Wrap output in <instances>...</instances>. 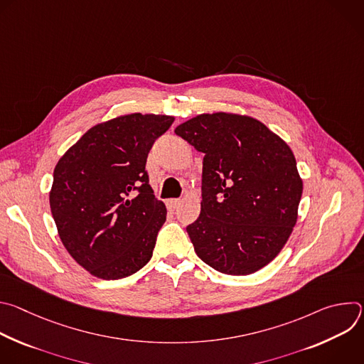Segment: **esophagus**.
Returning <instances> with one entry per match:
<instances>
[{
  "mask_svg": "<svg viewBox=\"0 0 364 364\" xmlns=\"http://www.w3.org/2000/svg\"><path fill=\"white\" fill-rule=\"evenodd\" d=\"M180 204H181V200H180V198H170V200L167 201V207H168V210H171V212L177 210L178 207H180Z\"/></svg>",
  "mask_w": 364,
  "mask_h": 364,
  "instance_id": "1",
  "label": "esophagus"
}]
</instances>
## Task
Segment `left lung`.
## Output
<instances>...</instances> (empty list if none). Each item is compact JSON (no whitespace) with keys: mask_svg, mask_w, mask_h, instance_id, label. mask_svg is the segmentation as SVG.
<instances>
[{"mask_svg":"<svg viewBox=\"0 0 364 364\" xmlns=\"http://www.w3.org/2000/svg\"><path fill=\"white\" fill-rule=\"evenodd\" d=\"M174 132L204 154L201 210L186 228L197 256L226 275L268 265L296 223L302 194L291 148L262 122L223 112Z\"/></svg>","mask_w":364,"mask_h":364,"instance_id":"obj_1","label":"left lung"}]
</instances>
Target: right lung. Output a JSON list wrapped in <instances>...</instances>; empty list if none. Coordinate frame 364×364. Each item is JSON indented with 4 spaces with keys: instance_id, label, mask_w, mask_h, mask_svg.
I'll list each match as a JSON object with an SVG mask.
<instances>
[{
    "instance_id": "right-lung-1",
    "label": "right lung",
    "mask_w": 364,
    "mask_h": 364,
    "mask_svg": "<svg viewBox=\"0 0 364 364\" xmlns=\"http://www.w3.org/2000/svg\"><path fill=\"white\" fill-rule=\"evenodd\" d=\"M174 122L132 114L90 128L59 160L50 209L75 261L102 279L144 268L166 222L145 170L155 139Z\"/></svg>"
}]
</instances>
